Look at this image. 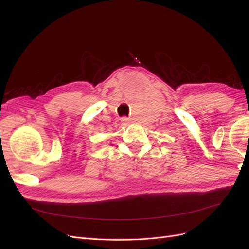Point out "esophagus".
I'll list each match as a JSON object with an SVG mask.
<instances>
[{"mask_svg":"<svg viewBox=\"0 0 249 249\" xmlns=\"http://www.w3.org/2000/svg\"><path fill=\"white\" fill-rule=\"evenodd\" d=\"M120 120H122V123L124 124L129 123V119H127L126 117H122V119H120Z\"/></svg>","mask_w":249,"mask_h":249,"instance_id":"1","label":"esophagus"}]
</instances>
